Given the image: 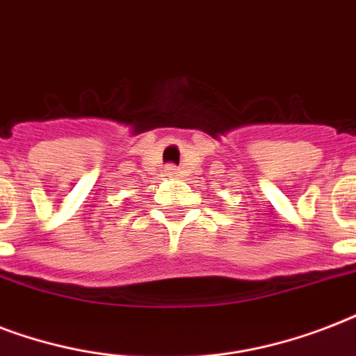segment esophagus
Returning <instances> with one entry per match:
<instances>
[{
	"label": "esophagus",
	"mask_w": 356,
	"mask_h": 356,
	"mask_svg": "<svg viewBox=\"0 0 356 356\" xmlns=\"http://www.w3.org/2000/svg\"><path fill=\"white\" fill-rule=\"evenodd\" d=\"M179 173V168L177 166H173V164H168L166 166V175H177Z\"/></svg>",
	"instance_id": "obj_1"
}]
</instances>
